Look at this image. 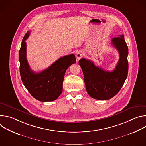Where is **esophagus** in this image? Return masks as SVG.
Returning <instances> with one entry per match:
<instances>
[{
  "mask_svg": "<svg viewBox=\"0 0 146 146\" xmlns=\"http://www.w3.org/2000/svg\"><path fill=\"white\" fill-rule=\"evenodd\" d=\"M82 56V53L81 51H78V52H77V54H76V58H77V59L78 60L81 59Z\"/></svg>",
  "mask_w": 146,
  "mask_h": 146,
  "instance_id": "34e87169",
  "label": "esophagus"
}]
</instances>
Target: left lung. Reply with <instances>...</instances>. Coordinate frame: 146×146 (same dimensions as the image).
Instances as JSON below:
<instances>
[{"label": "left lung", "instance_id": "obj_1", "mask_svg": "<svg viewBox=\"0 0 146 146\" xmlns=\"http://www.w3.org/2000/svg\"><path fill=\"white\" fill-rule=\"evenodd\" d=\"M111 43L119 54L118 62L113 71L103 70L85 58L81 59L78 62L84 74L86 90L95 99L107 100L114 96L119 91L127 77L128 47L123 35L113 38Z\"/></svg>", "mask_w": 146, "mask_h": 146}]
</instances>
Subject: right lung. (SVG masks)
<instances>
[{"label": "right lung", "mask_w": 146, "mask_h": 146, "mask_svg": "<svg viewBox=\"0 0 146 146\" xmlns=\"http://www.w3.org/2000/svg\"><path fill=\"white\" fill-rule=\"evenodd\" d=\"M30 32L25 35L19 51V72L23 82L31 95L41 102L56 100L62 94L65 73L76 63L74 54L60 58L47 69L35 73L30 68L27 59V44Z\"/></svg>", "instance_id": "1"}]
</instances>
